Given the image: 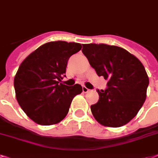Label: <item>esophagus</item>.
I'll use <instances>...</instances> for the list:
<instances>
[{
    "mask_svg": "<svg viewBox=\"0 0 158 158\" xmlns=\"http://www.w3.org/2000/svg\"><path fill=\"white\" fill-rule=\"evenodd\" d=\"M89 91H90V89H88V88H87V87H85V86H83V92H89Z\"/></svg>",
    "mask_w": 158,
    "mask_h": 158,
    "instance_id": "obj_1",
    "label": "esophagus"
}]
</instances>
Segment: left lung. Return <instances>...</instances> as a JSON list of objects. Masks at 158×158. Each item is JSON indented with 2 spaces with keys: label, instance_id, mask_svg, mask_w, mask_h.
I'll use <instances>...</instances> for the list:
<instances>
[{
  "label": "left lung",
  "instance_id": "obj_1",
  "mask_svg": "<svg viewBox=\"0 0 158 158\" xmlns=\"http://www.w3.org/2000/svg\"><path fill=\"white\" fill-rule=\"evenodd\" d=\"M82 52L97 75L108 80L106 89L97 90L99 101L91 106L92 115L105 127H119L129 123L146 99L149 80L143 64L114 45L86 44Z\"/></svg>",
  "mask_w": 158,
  "mask_h": 158
}]
</instances>
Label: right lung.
<instances>
[{
	"label": "right lung",
	"mask_w": 158,
	"mask_h": 158,
	"mask_svg": "<svg viewBox=\"0 0 158 158\" xmlns=\"http://www.w3.org/2000/svg\"><path fill=\"white\" fill-rule=\"evenodd\" d=\"M81 44L52 41L35 49L19 66L15 77L16 99L31 120L43 126L58 123L69 112L73 98L83 91L80 84L60 83L66 76L70 56Z\"/></svg>",
	"instance_id": "obj_1"
}]
</instances>
